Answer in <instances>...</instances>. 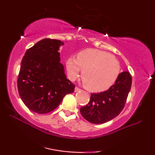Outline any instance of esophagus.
<instances>
[{"mask_svg":"<svg viewBox=\"0 0 155 155\" xmlns=\"http://www.w3.org/2000/svg\"><path fill=\"white\" fill-rule=\"evenodd\" d=\"M80 91H81V89H80L79 87H75V92H80Z\"/></svg>","mask_w":155,"mask_h":155,"instance_id":"1","label":"esophagus"}]
</instances>
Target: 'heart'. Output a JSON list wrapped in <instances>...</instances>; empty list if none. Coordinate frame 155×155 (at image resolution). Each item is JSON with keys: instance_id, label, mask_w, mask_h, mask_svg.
Instances as JSON below:
<instances>
[{"instance_id": "obj_1", "label": "heart", "mask_w": 155, "mask_h": 155, "mask_svg": "<svg viewBox=\"0 0 155 155\" xmlns=\"http://www.w3.org/2000/svg\"><path fill=\"white\" fill-rule=\"evenodd\" d=\"M69 79L75 80L81 72L86 88L93 92L107 90L117 80L120 65L114 56L104 51L90 48L82 51L78 57L66 61Z\"/></svg>"}]
</instances>
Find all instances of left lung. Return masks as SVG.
Returning a JSON list of instances; mask_svg holds the SVG:
<instances>
[{
	"label": "left lung",
	"instance_id": "1",
	"mask_svg": "<svg viewBox=\"0 0 155 155\" xmlns=\"http://www.w3.org/2000/svg\"><path fill=\"white\" fill-rule=\"evenodd\" d=\"M132 84L128 71L120 73L109 90L91 94L87 105L80 108L82 116L89 122L102 124L116 117L124 109Z\"/></svg>",
	"mask_w": 155,
	"mask_h": 155
}]
</instances>
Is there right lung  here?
Returning a JSON list of instances; mask_svg holds the SVG:
<instances>
[{
    "label": "right lung",
    "mask_w": 155,
    "mask_h": 155,
    "mask_svg": "<svg viewBox=\"0 0 155 155\" xmlns=\"http://www.w3.org/2000/svg\"><path fill=\"white\" fill-rule=\"evenodd\" d=\"M60 40L44 39L25 52L21 62L18 88L23 103L31 111L47 114L56 109L63 97L74 92L61 63Z\"/></svg>",
    "instance_id": "add662e5"
}]
</instances>
